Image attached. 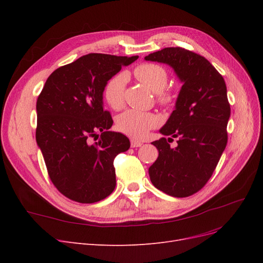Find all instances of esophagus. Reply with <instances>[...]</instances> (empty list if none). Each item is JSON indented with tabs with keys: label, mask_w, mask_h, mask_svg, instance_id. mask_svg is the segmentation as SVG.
<instances>
[{
	"label": "esophagus",
	"mask_w": 263,
	"mask_h": 263,
	"mask_svg": "<svg viewBox=\"0 0 263 263\" xmlns=\"http://www.w3.org/2000/svg\"><path fill=\"white\" fill-rule=\"evenodd\" d=\"M130 145L133 148H137V147H141L142 142L139 141V140H136V139H132L130 140Z\"/></svg>",
	"instance_id": "34e87169"
}]
</instances>
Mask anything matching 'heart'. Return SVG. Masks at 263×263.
<instances>
[{
    "instance_id": "b5f03b06",
    "label": "heart",
    "mask_w": 263,
    "mask_h": 263,
    "mask_svg": "<svg viewBox=\"0 0 263 263\" xmlns=\"http://www.w3.org/2000/svg\"><path fill=\"white\" fill-rule=\"evenodd\" d=\"M134 74L138 81L157 93L159 101L163 104H168L171 102V94L163 91L168 83V74L161 66L156 65V63H142L135 68ZM126 83L127 74L124 72L113 76L106 82L103 94H104L106 103L112 108L118 109L122 107L125 98ZM157 124L158 118L154 114L138 109H127L116 118L117 128L134 138L144 137L148 130L157 126Z\"/></svg>"
}]
</instances>
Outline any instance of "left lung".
Segmentation results:
<instances>
[{
    "label": "left lung",
    "mask_w": 263,
    "mask_h": 263,
    "mask_svg": "<svg viewBox=\"0 0 263 263\" xmlns=\"http://www.w3.org/2000/svg\"><path fill=\"white\" fill-rule=\"evenodd\" d=\"M145 60L170 66L183 83L174 110L159 130L178 137V146L171 148L170 137L151 142L159 156L149 177L165 194L186 197L206 184L226 148L230 116L226 83L208 59L180 47L150 53Z\"/></svg>",
    "instance_id": "1"
}]
</instances>
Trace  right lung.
<instances>
[{"label": "right lung", "instance_id": "add662e5", "mask_svg": "<svg viewBox=\"0 0 263 263\" xmlns=\"http://www.w3.org/2000/svg\"><path fill=\"white\" fill-rule=\"evenodd\" d=\"M137 59L138 55H82L54 70L39 94L37 145L53 185L70 200L95 203L115 189L114 159L129 149L130 141L109 130L113 119L103 107V92L123 66ZM93 137L98 141L91 143Z\"/></svg>", "mask_w": 263, "mask_h": 263}]
</instances>
